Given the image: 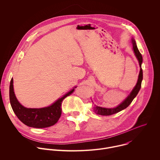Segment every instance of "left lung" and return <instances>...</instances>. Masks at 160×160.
<instances>
[{"label":"left lung","instance_id":"obj_1","mask_svg":"<svg viewBox=\"0 0 160 160\" xmlns=\"http://www.w3.org/2000/svg\"><path fill=\"white\" fill-rule=\"evenodd\" d=\"M132 43L133 44V50L134 52L136 57H137V58L139 61V66H140V68H141L139 74V78H138V82H137L136 86L132 89V92L129 95V97H127L121 104H120L119 105H118L115 108H102V107H98V106H94L92 108V109H93L94 112L96 114L101 115H103V116H108V115H111L117 113L122 111V110L126 108L127 107H128L129 106V105L132 103V102L133 101L134 98L136 97L138 93L139 92V91L141 89V82H142V78H143L142 69L141 68V64H142V57L141 53H140V52L139 51V50L138 48L136 41L134 40V38H132Z\"/></svg>","mask_w":160,"mask_h":160}]
</instances>
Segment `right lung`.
<instances>
[{
  "label": "right lung",
  "mask_w": 160,
  "mask_h": 160,
  "mask_svg": "<svg viewBox=\"0 0 160 160\" xmlns=\"http://www.w3.org/2000/svg\"><path fill=\"white\" fill-rule=\"evenodd\" d=\"M74 88L50 107L42 108H27L21 105L16 97L12 78L9 87L10 103L16 115L24 124L33 128H45L53 125L58 122L62 114V102L74 91Z\"/></svg>",
  "instance_id": "add662e5"
}]
</instances>
